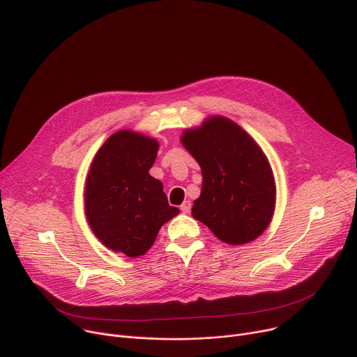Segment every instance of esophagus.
<instances>
[{
  "mask_svg": "<svg viewBox=\"0 0 357 357\" xmlns=\"http://www.w3.org/2000/svg\"><path fill=\"white\" fill-rule=\"evenodd\" d=\"M190 208H192V203H190V200H185L182 205H181V211L183 212V213H189L190 212Z\"/></svg>",
  "mask_w": 357,
  "mask_h": 357,
  "instance_id": "34e87169",
  "label": "esophagus"
}]
</instances>
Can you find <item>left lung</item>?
Returning <instances> with one entry per match:
<instances>
[{"instance_id": "1", "label": "left lung", "mask_w": 357, "mask_h": 357, "mask_svg": "<svg viewBox=\"0 0 357 357\" xmlns=\"http://www.w3.org/2000/svg\"><path fill=\"white\" fill-rule=\"evenodd\" d=\"M182 145L202 169L192 216L227 244H245L270 225L275 182L261 148L234 121L215 116L186 130Z\"/></svg>"}]
</instances>
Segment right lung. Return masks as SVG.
Wrapping results in <instances>:
<instances>
[{"label":"right lung","mask_w":357,"mask_h":357,"mask_svg":"<svg viewBox=\"0 0 357 357\" xmlns=\"http://www.w3.org/2000/svg\"><path fill=\"white\" fill-rule=\"evenodd\" d=\"M158 146L154 138L117 131L97 151L87 175V222L101 243L127 257L145 254L161 226L179 213L149 175Z\"/></svg>","instance_id":"right-lung-1"}]
</instances>
